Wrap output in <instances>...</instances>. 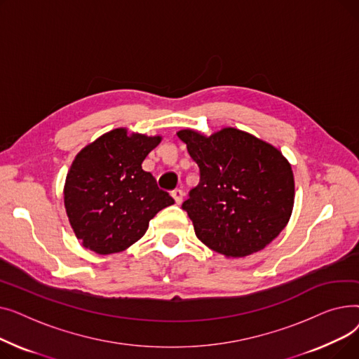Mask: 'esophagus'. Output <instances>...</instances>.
<instances>
[{
	"label": "esophagus",
	"instance_id": "obj_1",
	"mask_svg": "<svg viewBox=\"0 0 359 359\" xmlns=\"http://www.w3.org/2000/svg\"><path fill=\"white\" fill-rule=\"evenodd\" d=\"M172 196H173L175 202H176L177 205H180V203L183 202V196H184V194H183V191L176 189V191H173V192H172Z\"/></svg>",
	"mask_w": 359,
	"mask_h": 359
}]
</instances>
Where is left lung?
Listing matches in <instances>:
<instances>
[{
    "label": "left lung",
    "mask_w": 359,
    "mask_h": 359,
    "mask_svg": "<svg viewBox=\"0 0 359 359\" xmlns=\"http://www.w3.org/2000/svg\"><path fill=\"white\" fill-rule=\"evenodd\" d=\"M177 137L201 172L199 184L183 202L196 237L225 257L265 249L292 214L290 161L272 144L231 126L210 137L182 129Z\"/></svg>",
    "instance_id": "1"
}]
</instances>
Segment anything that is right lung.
<instances>
[{"label": "right lung", "mask_w": 359, "mask_h": 359, "mask_svg": "<svg viewBox=\"0 0 359 359\" xmlns=\"http://www.w3.org/2000/svg\"><path fill=\"white\" fill-rule=\"evenodd\" d=\"M161 142L126 128L111 129L75 156L65 179L64 205L81 244L99 255L126 250L149 219L173 205L142 161Z\"/></svg>", "instance_id": "1"}]
</instances>
